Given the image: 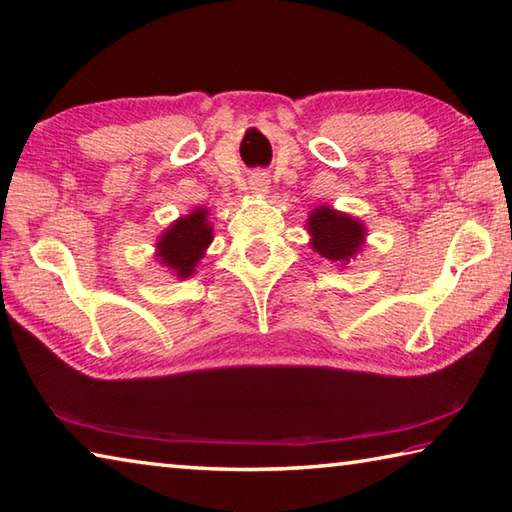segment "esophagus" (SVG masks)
<instances>
[{"mask_svg":"<svg viewBox=\"0 0 512 512\" xmlns=\"http://www.w3.org/2000/svg\"><path fill=\"white\" fill-rule=\"evenodd\" d=\"M248 185H250V190H253L255 194H266L268 188H271V176H268L262 170H257V172H253V176H250Z\"/></svg>","mask_w":512,"mask_h":512,"instance_id":"obj_1","label":"esophagus"}]
</instances>
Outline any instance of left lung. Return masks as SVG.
I'll list each match as a JSON object with an SVG mask.
<instances>
[{
    "instance_id": "left-lung-1",
    "label": "left lung",
    "mask_w": 512,
    "mask_h": 512,
    "mask_svg": "<svg viewBox=\"0 0 512 512\" xmlns=\"http://www.w3.org/2000/svg\"><path fill=\"white\" fill-rule=\"evenodd\" d=\"M306 226L313 235L311 246L331 262H347L358 253L365 237V226L327 206L315 208Z\"/></svg>"
}]
</instances>
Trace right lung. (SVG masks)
I'll use <instances>...</instances> for the list:
<instances>
[{"label": "right lung", "mask_w": 512, "mask_h": 512, "mask_svg": "<svg viewBox=\"0 0 512 512\" xmlns=\"http://www.w3.org/2000/svg\"><path fill=\"white\" fill-rule=\"evenodd\" d=\"M206 210H194L192 215L183 217L172 224L159 241V255L165 266H170L176 275L188 277L194 273V266L212 241V228L208 226Z\"/></svg>", "instance_id": "add662e5"}]
</instances>
